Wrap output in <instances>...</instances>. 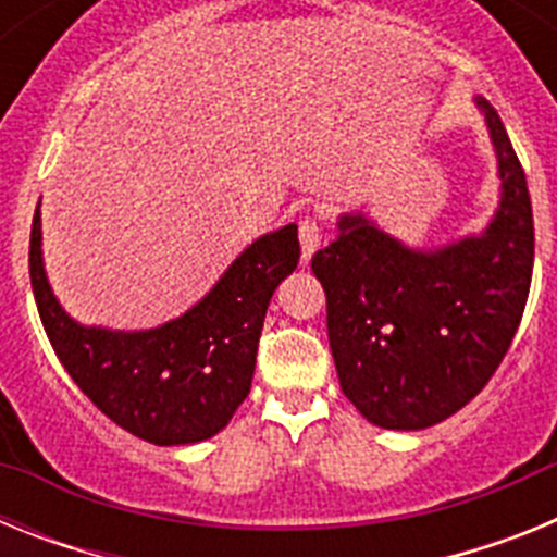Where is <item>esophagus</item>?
Returning a JSON list of instances; mask_svg holds the SVG:
<instances>
[{
    "label": "esophagus",
    "mask_w": 557,
    "mask_h": 557,
    "mask_svg": "<svg viewBox=\"0 0 557 557\" xmlns=\"http://www.w3.org/2000/svg\"><path fill=\"white\" fill-rule=\"evenodd\" d=\"M298 239H301V259L307 264L314 256V250L321 248V228H318V223L309 218L301 220V225H298Z\"/></svg>",
    "instance_id": "34e87169"
}]
</instances>
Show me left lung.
<instances>
[{
  "mask_svg": "<svg viewBox=\"0 0 557 557\" xmlns=\"http://www.w3.org/2000/svg\"><path fill=\"white\" fill-rule=\"evenodd\" d=\"M499 172V206L480 234L412 248L362 211L312 256L326 293L339 387L382 430H426L466 407L499 368L533 278L524 170L488 100L474 97Z\"/></svg>",
  "mask_w": 557,
  "mask_h": 557,
  "instance_id": "1",
  "label": "left lung"
}]
</instances>
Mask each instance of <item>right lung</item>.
Segmentation results:
<instances>
[{
  "label": "right lung",
  "instance_id": "right-lung-1",
  "mask_svg": "<svg viewBox=\"0 0 557 557\" xmlns=\"http://www.w3.org/2000/svg\"><path fill=\"white\" fill-rule=\"evenodd\" d=\"M298 225L262 234L184 314L156 329L83 326L49 287L41 203L29 231V282L44 332L75 385L113 424L156 446L218 435L250 393L275 287L298 268Z\"/></svg>",
  "mask_w": 557,
  "mask_h": 557
}]
</instances>
